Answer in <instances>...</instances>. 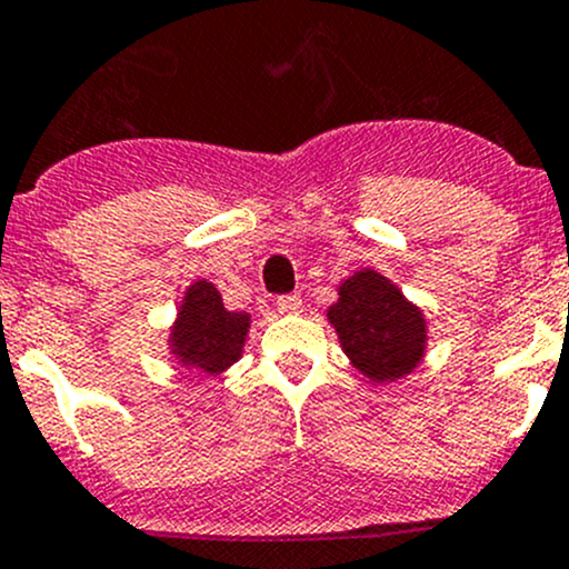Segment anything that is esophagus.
Instances as JSON below:
<instances>
[{"label": "esophagus", "instance_id": "esophagus-1", "mask_svg": "<svg viewBox=\"0 0 569 569\" xmlns=\"http://www.w3.org/2000/svg\"><path fill=\"white\" fill-rule=\"evenodd\" d=\"M278 313H283V317H295V313H302V297L300 295L278 297Z\"/></svg>", "mask_w": 569, "mask_h": 569}]
</instances>
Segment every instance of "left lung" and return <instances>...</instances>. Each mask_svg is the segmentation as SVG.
Wrapping results in <instances>:
<instances>
[{"instance_id":"1","label":"left lung","mask_w":569,"mask_h":569,"mask_svg":"<svg viewBox=\"0 0 569 569\" xmlns=\"http://www.w3.org/2000/svg\"><path fill=\"white\" fill-rule=\"evenodd\" d=\"M327 319L343 352L375 382L399 380L412 371L427 343V321L399 289L375 269L343 280Z\"/></svg>"}]
</instances>
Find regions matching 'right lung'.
Here are the masks:
<instances>
[{"mask_svg":"<svg viewBox=\"0 0 569 569\" xmlns=\"http://www.w3.org/2000/svg\"><path fill=\"white\" fill-rule=\"evenodd\" d=\"M248 327V313L226 311L220 291L209 280H198L183 297L170 347L187 369L220 375L242 355Z\"/></svg>","mask_w":569,"mask_h":569,"instance_id":"1","label":"right lung"}]
</instances>
